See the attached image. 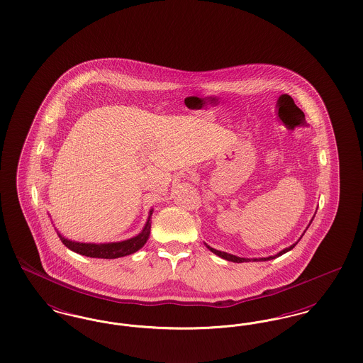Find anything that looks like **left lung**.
<instances>
[{
	"label": "left lung",
	"instance_id": "left-lung-1",
	"mask_svg": "<svg viewBox=\"0 0 363 363\" xmlns=\"http://www.w3.org/2000/svg\"><path fill=\"white\" fill-rule=\"evenodd\" d=\"M313 220V219H311ZM311 223H309V225H311ZM303 235V234H302ZM302 238V237H301ZM299 238V240H301ZM299 240L298 241L295 242V243H293L291 246H289V247H286V249H283V250H280L279 253H277L275 256H269V257H261V259H243V257H238V256H234V255H230V253H225V252H220V250H216V249H213V247H211L209 245H207L206 243V246H207L208 249L212 252V253H215L216 256H219V257H222V259H227V261H233V262H249V261H268V259H277V257H279V256H281V255H284V253H287V252H290L291 249H293L294 246L299 242Z\"/></svg>",
	"mask_w": 363,
	"mask_h": 363
}]
</instances>
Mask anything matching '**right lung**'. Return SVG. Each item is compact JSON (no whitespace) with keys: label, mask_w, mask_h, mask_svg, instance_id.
I'll list each match as a JSON object with an SVG mask.
<instances>
[{"label":"right lung","mask_w":363,"mask_h":363,"mask_svg":"<svg viewBox=\"0 0 363 363\" xmlns=\"http://www.w3.org/2000/svg\"><path fill=\"white\" fill-rule=\"evenodd\" d=\"M154 212V208L150 211L148 219L145 225L143 227L141 233H138L136 237L125 240L121 242H110V243H84V242L70 241L65 238L57 228V234L61 242L74 253H79L82 256L92 257V259H118L123 256H129L135 252L140 250L150 238L151 233V215Z\"/></svg>","instance_id":"obj_1"}]
</instances>
